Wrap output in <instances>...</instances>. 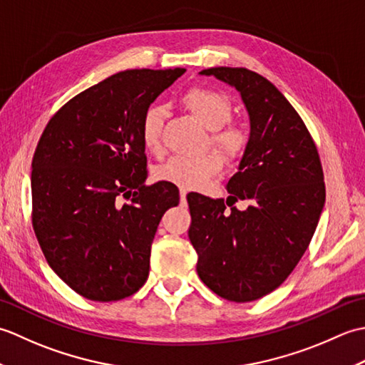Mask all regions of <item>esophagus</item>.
I'll return each instance as SVG.
<instances>
[{"mask_svg":"<svg viewBox=\"0 0 365 365\" xmlns=\"http://www.w3.org/2000/svg\"><path fill=\"white\" fill-rule=\"evenodd\" d=\"M187 195H188L187 190H180V200L183 204H185V200H187Z\"/></svg>","mask_w":365,"mask_h":365,"instance_id":"obj_1","label":"esophagus"}]
</instances>
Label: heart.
Instances as JSON below:
<instances>
[{"label":"heart","mask_w":365,"mask_h":365,"mask_svg":"<svg viewBox=\"0 0 365 365\" xmlns=\"http://www.w3.org/2000/svg\"><path fill=\"white\" fill-rule=\"evenodd\" d=\"M183 105L210 130L212 145L224 157L235 160L247 145V131L242 123L230 120L232 102L220 91L195 86L185 92ZM163 125L165 106L150 105L145 108L139 122V138L147 152L158 155L163 149ZM222 168V157L215 149H208L195 158L174 157L155 169V178L173 183L182 190H199Z\"/></svg>","instance_id":"1"}]
</instances>
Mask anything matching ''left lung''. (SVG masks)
<instances>
[{
	"label": "left lung",
	"mask_w": 365,
	"mask_h": 365,
	"mask_svg": "<svg viewBox=\"0 0 365 365\" xmlns=\"http://www.w3.org/2000/svg\"><path fill=\"white\" fill-rule=\"evenodd\" d=\"M200 73L237 88L251 136L226 200L187 196L188 235L200 281L224 299L250 302L276 290L306 252L327 197L323 168L306 123L274 84L245 67ZM238 200L250 202L246 211L233 207Z\"/></svg>",
	"instance_id": "obj_1"
}]
</instances>
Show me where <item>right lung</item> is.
<instances>
[{"instance_id": "add662e5", "label": "right lung", "mask_w": 365, "mask_h": 365, "mask_svg": "<svg viewBox=\"0 0 365 365\" xmlns=\"http://www.w3.org/2000/svg\"><path fill=\"white\" fill-rule=\"evenodd\" d=\"M183 73L111 75L61 106L38 139L31 165L34 234L51 269L84 298L119 301L149 277L155 232L180 196L173 183H144L139 122Z\"/></svg>"}]
</instances>
